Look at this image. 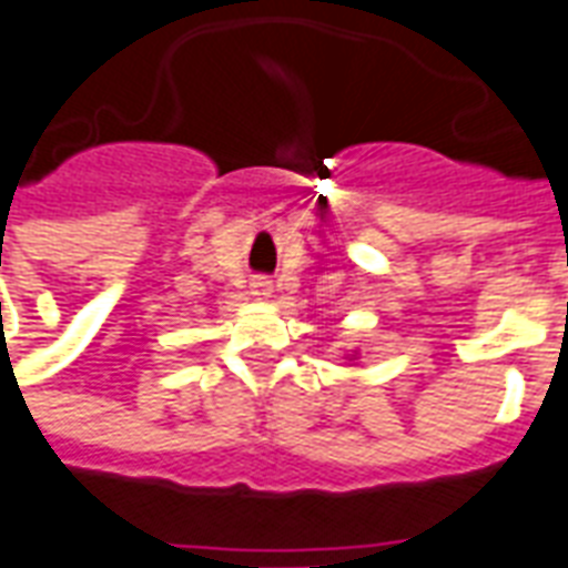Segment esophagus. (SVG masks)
Listing matches in <instances>:
<instances>
[{
    "instance_id": "obj_1",
    "label": "esophagus",
    "mask_w": 568,
    "mask_h": 568,
    "mask_svg": "<svg viewBox=\"0 0 568 568\" xmlns=\"http://www.w3.org/2000/svg\"><path fill=\"white\" fill-rule=\"evenodd\" d=\"M271 292V285L267 283H253V294H267Z\"/></svg>"
}]
</instances>
